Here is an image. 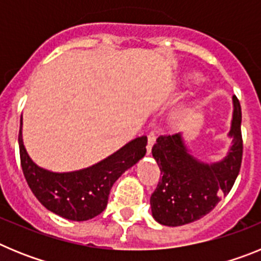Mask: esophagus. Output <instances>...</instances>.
<instances>
[{"instance_id":"esophagus-1","label":"esophagus","mask_w":261,"mask_h":261,"mask_svg":"<svg viewBox=\"0 0 261 261\" xmlns=\"http://www.w3.org/2000/svg\"><path fill=\"white\" fill-rule=\"evenodd\" d=\"M155 135L154 133H150V135L147 136V146H146V150H147V154L151 153V147H153L154 142H155Z\"/></svg>"}]
</instances>
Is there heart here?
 Instances as JSON below:
<instances>
[{"label": "heart", "mask_w": 261, "mask_h": 261, "mask_svg": "<svg viewBox=\"0 0 261 261\" xmlns=\"http://www.w3.org/2000/svg\"><path fill=\"white\" fill-rule=\"evenodd\" d=\"M201 81V77L197 73H186V74L181 75L179 78V84L181 85H193V84H199Z\"/></svg>", "instance_id": "1"}]
</instances>
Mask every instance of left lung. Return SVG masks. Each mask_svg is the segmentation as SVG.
<instances>
[{"mask_svg":"<svg viewBox=\"0 0 261 261\" xmlns=\"http://www.w3.org/2000/svg\"><path fill=\"white\" fill-rule=\"evenodd\" d=\"M241 121V105L234 95L227 133L231 146L217 162L196 158L181 132L156 138L151 154L162 177L150 197L151 216L156 222L171 227L195 222L213 211L221 197L230 192L242 163Z\"/></svg>","mask_w":261,"mask_h":261,"instance_id":"1","label":"left lung"}]
</instances>
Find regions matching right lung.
Instances as JSON below:
<instances>
[{
    "instance_id": "1",
    "label": "right lung",
    "mask_w": 261,
    "mask_h": 261,
    "mask_svg": "<svg viewBox=\"0 0 261 261\" xmlns=\"http://www.w3.org/2000/svg\"><path fill=\"white\" fill-rule=\"evenodd\" d=\"M19 128L20 165L27 184L43 206L69 221H87L102 213L115 181L146 154L147 137L141 136L93 166L69 172H53L36 165L27 153Z\"/></svg>"
}]
</instances>
